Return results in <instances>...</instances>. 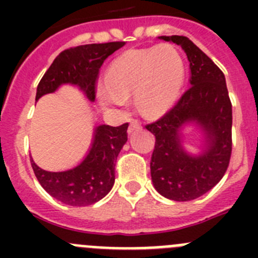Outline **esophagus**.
Wrapping results in <instances>:
<instances>
[{"mask_svg":"<svg viewBox=\"0 0 258 258\" xmlns=\"http://www.w3.org/2000/svg\"><path fill=\"white\" fill-rule=\"evenodd\" d=\"M142 129V125L140 124L138 121H132L131 125H129V127H127V133L132 134L134 133V132H138Z\"/></svg>","mask_w":258,"mask_h":258,"instance_id":"1","label":"esophagus"}]
</instances>
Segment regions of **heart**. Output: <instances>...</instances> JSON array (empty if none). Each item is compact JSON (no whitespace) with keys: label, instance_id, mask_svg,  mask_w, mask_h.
<instances>
[{"label":"heart","instance_id":"1","mask_svg":"<svg viewBox=\"0 0 258 258\" xmlns=\"http://www.w3.org/2000/svg\"><path fill=\"white\" fill-rule=\"evenodd\" d=\"M184 80L181 54L170 45L131 49L108 68L99 98L106 107H124L134 93L136 104L147 116L170 108L179 97Z\"/></svg>","mask_w":258,"mask_h":258}]
</instances>
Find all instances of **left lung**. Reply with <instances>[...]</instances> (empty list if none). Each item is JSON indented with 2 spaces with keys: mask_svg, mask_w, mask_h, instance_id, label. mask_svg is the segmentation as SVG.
I'll list each match as a JSON object with an SVG mask.
<instances>
[{
  "mask_svg": "<svg viewBox=\"0 0 258 258\" xmlns=\"http://www.w3.org/2000/svg\"><path fill=\"white\" fill-rule=\"evenodd\" d=\"M181 45L190 63V88L157 121L146 125L155 136L151 179L166 199L188 202L213 188L226 173L231 157L232 109L222 71L184 36H160ZM195 122L206 143L200 155L181 146V127Z\"/></svg>",
  "mask_w": 258,
  "mask_h": 258,
  "instance_id": "8db88e82",
  "label": "left lung"
}]
</instances>
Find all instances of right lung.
I'll return each instance as SVG.
<instances>
[{
	"label": "right lung",
	"mask_w": 258,
	"mask_h": 258,
	"mask_svg": "<svg viewBox=\"0 0 258 258\" xmlns=\"http://www.w3.org/2000/svg\"><path fill=\"white\" fill-rule=\"evenodd\" d=\"M125 42L89 44L61 51L38 83L36 101L54 93L63 84L79 86L90 101L95 99L99 68ZM127 122L120 126L95 127L92 147L77 166L64 172H47L33 160L32 168L38 182L54 199L72 207L92 206L103 199L115 183V163L127 141Z\"/></svg>",
	"instance_id": "right-lung-1"
}]
</instances>
